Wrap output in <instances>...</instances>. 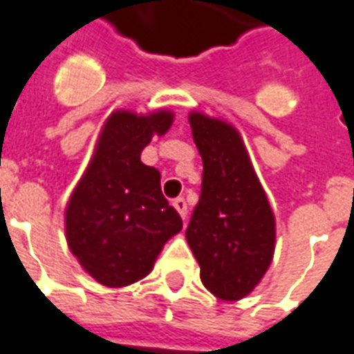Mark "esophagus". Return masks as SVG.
<instances>
[{
	"label": "esophagus",
	"instance_id": "obj_1",
	"mask_svg": "<svg viewBox=\"0 0 354 354\" xmlns=\"http://www.w3.org/2000/svg\"><path fill=\"white\" fill-rule=\"evenodd\" d=\"M172 207L176 208L178 214L182 216V220H185V216H187V203L182 197H178V199L172 201Z\"/></svg>",
	"mask_w": 354,
	"mask_h": 354
}]
</instances>
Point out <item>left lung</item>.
<instances>
[{"instance_id": "left-lung-1", "label": "left lung", "mask_w": 354, "mask_h": 354, "mask_svg": "<svg viewBox=\"0 0 354 354\" xmlns=\"http://www.w3.org/2000/svg\"><path fill=\"white\" fill-rule=\"evenodd\" d=\"M189 124L203 157V185L185 239L205 288L237 301L273 261L274 214L237 129L201 111H189Z\"/></svg>"}]
</instances>
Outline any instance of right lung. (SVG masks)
Segmentation results:
<instances>
[{
    "instance_id": "right-lung-1",
    "label": "right lung",
    "mask_w": 354,
    "mask_h": 354,
    "mask_svg": "<svg viewBox=\"0 0 354 354\" xmlns=\"http://www.w3.org/2000/svg\"><path fill=\"white\" fill-rule=\"evenodd\" d=\"M170 109H115L104 121L83 176L64 210L66 241L85 273L121 288L151 273L182 218L162 197L161 174L140 161L153 136L167 134Z\"/></svg>"
}]
</instances>
